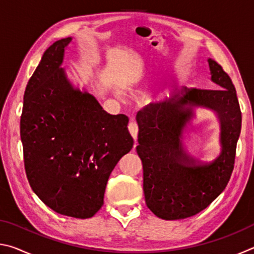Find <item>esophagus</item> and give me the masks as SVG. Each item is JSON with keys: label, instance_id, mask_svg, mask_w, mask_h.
<instances>
[{"label": "esophagus", "instance_id": "1", "mask_svg": "<svg viewBox=\"0 0 254 254\" xmlns=\"http://www.w3.org/2000/svg\"><path fill=\"white\" fill-rule=\"evenodd\" d=\"M127 128H128V132H130L131 136H132L133 139H134V141H135V144H134V145H136V137H137V126H136V123L133 122V121L130 122V124H128Z\"/></svg>", "mask_w": 254, "mask_h": 254}]
</instances>
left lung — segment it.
<instances>
[{"label": "left lung", "mask_w": 254, "mask_h": 254, "mask_svg": "<svg viewBox=\"0 0 254 254\" xmlns=\"http://www.w3.org/2000/svg\"><path fill=\"white\" fill-rule=\"evenodd\" d=\"M214 89L179 87L137 112V156L143 167L148 208L162 220H183L207 207L224 190L234 168L242 114L232 79L214 59H207ZM212 109L221 123L220 154L209 163L184 152L182 136L194 110Z\"/></svg>", "instance_id": "left-lung-1"}]
</instances>
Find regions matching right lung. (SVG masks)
I'll use <instances>...</instances> for the list:
<instances>
[{
	"label": "right lung",
	"instance_id": "obj_1",
	"mask_svg": "<svg viewBox=\"0 0 254 254\" xmlns=\"http://www.w3.org/2000/svg\"><path fill=\"white\" fill-rule=\"evenodd\" d=\"M71 40L54 42L29 79L20 135L34 194L56 213L89 218L102 207L112 170L133 139L127 117L109 114L68 78L62 65Z\"/></svg>",
	"mask_w": 254,
	"mask_h": 254
}]
</instances>
